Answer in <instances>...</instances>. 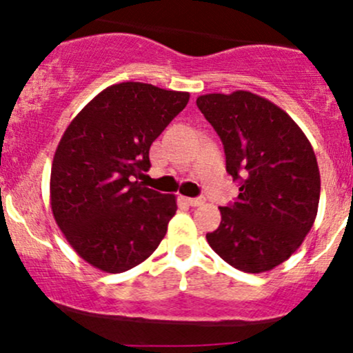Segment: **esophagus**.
I'll use <instances>...</instances> for the list:
<instances>
[{
    "label": "esophagus",
    "instance_id": "esophagus-1",
    "mask_svg": "<svg viewBox=\"0 0 353 353\" xmlns=\"http://www.w3.org/2000/svg\"><path fill=\"white\" fill-rule=\"evenodd\" d=\"M184 201L188 202L189 205H192V208H197V205H202L205 202L204 197H184Z\"/></svg>",
    "mask_w": 353,
    "mask_h": 353
}]
</instances>
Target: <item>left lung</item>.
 <instances>
[{
    "mask_svg": "<svg viewBox=\"0 0 353 353\" xmlns=\"http://www.w3.org/2000/svg\"><path fill=\"white\" fill-rule=\"evenodd\" d=\"M197 108L224 144L225 169L239 182L236 202L209 232L219 257L261 274L301 247L317 217L320 172L314 149L283 109L249 91L204 94Z\"/></svg>",
    "mask_w": 353,
    "mask_h": 353,
    "instance_id": "8db88e82",
    "label": "left lung"
}]
</instances>
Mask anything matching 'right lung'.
Segmentation results:
<instances>
[{
	"label": "right lung",
	"instance_id": "add662e5",
	"mask_svg": "<svg viewBox=\"0 0 353 353\" xmlns=\"http://www.w3.org/2000/svg\"><path fill=\"white\" fill-rule=\"evenodd\" d=\"M188 103L189 92L129 81L101 91L66 128L51 165V209L88 264L125 272L164 239L176 196L137 179L151 168V144Z\"/></svg>",
	"mask_w": 353,
	"mask_h": 353
}]
</instances>
